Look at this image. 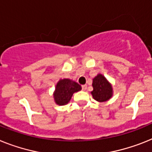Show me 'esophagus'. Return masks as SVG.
<instances>
[{
	"instance_id": "34e87169",
	"label": "esophagus",
	"mask_w": 152,
	"mask_h": 152,
	"mask_svg": "<svg viewBox=\"0 0 152 152\" xmlns=\"http://www.w3.org/2000/svg\"><path fill=\"white\" fill-rule=\"evenodd\" d=\"M87 89V86L86 85H83L82 86V90H86Z\"/></svg>"
}]
</instances>
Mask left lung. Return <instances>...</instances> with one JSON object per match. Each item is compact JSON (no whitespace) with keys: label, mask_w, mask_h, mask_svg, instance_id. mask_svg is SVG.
I'll use <instances>...</instances> for the list:
<instances>
[{"label":"left lung","mask_w":152,"mask_h":152,"mask_svg":"<svg viewBox=\"0 0 152 152\" xmlns=\"http://www.w3.org/2000/svg\"><path fill=\"white\" fill-rule=\"evenodd\" d=\"M92 86L94 90L91 94L95 100L104 103L107 102L113 96V90L112 84L101 73H98L93 79Z\"/></svg>","instance_id":"obj_1"}]
</instances>
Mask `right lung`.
<instances>
[{
  "mask_svg": "<svg viewBox=\"0 0 152 152\" xmlns=\"http://www.w3.org/2000/svg\"><path fill=\"white\" fill-rule=\"evenodd\" d=\"M80 84L69 79H60L56 85L53 98L57 105L64 106L70 101L74 93L80 91Z\"/></svg>",
  "mask_w": 152,
  "mask_h": 152,
  "instance_id": "right-lung-1",
  "label": "right lung"
}]
</instances>
